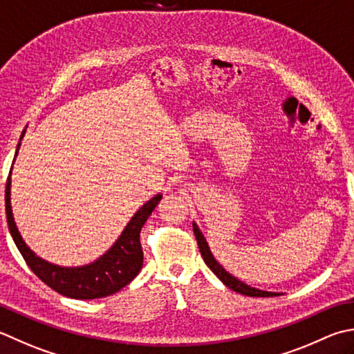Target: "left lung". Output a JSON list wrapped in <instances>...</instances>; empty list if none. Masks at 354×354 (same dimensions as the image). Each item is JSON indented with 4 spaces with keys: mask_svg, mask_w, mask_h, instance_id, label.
<instances>
[{
    "mask_svg": "<svg viewBox=\"0 0 354 354\" xmlns=\"http://www.w3.org/2000/svg\"><path fill=\"white\" fill-rule=\"evenodd\" d=\"M193 233H195V238L198 241V247H199L201 256H203V258H204V262L207 264V267H209L212 272L216 274L218 278L223 281V283H225L228 288H232L233 292H238V293L245 295V296H253V297H273V296H279L281 295V293H274V292H264V290H258V288H254V287L247 286V283L239 281L238 278H234V276H232L230 273H228L227 270L223 266H221L216 259H214V256L212 254L210 247H209V244H207L204 234L198 228L196 223H193Z\"/></svg>",
    "mask_w": 354,
    "mask_h": 354,
    "instance_id": "left-lung-1",
    "label": "left lung"
}]
</instances>
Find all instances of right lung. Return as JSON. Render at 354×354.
<instances>
[{
  "mask_svg": "<svg viewBox=\"0 0 354 354\" xmlns=\"http://www.w3.org/2000/svg\"><path fill=\"white\" fill-rule=\"evenodd\" d=\"M24 133L26 129L21 133L15 158L18 155V149ZM10 175L12 169L6 184L7 225H9V232L13 238V242L17 244L19 253L23 254L26 264L30 267L32 272L46 286L55 290L57 293L67 297H73V299H98V297H106L120 292L122 287H126L129 282L136 278V274L141 272L144 261V253L140 242L141 228L151 212L155 210V207L161 201L162 195L153 196L133 214V218L129 221V224L120 234V238L116 239L115 244L101 258L90 262L87 266L61 267L41 259L39 256L35 254L27 247L24 239L21 238L15 219H13L10 205Z\"/></svg>",
  "mask_w": 354,
  "mask_h": 354,
  "instance_id": "obj_1",
  "label": "right lung"
}]
</instances>
